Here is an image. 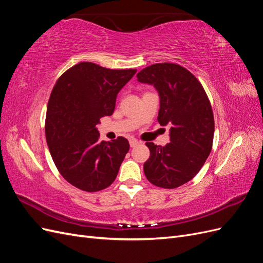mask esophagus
Instances as JSON below:
<instances>
[{"label": "esophagus", "mask_w": 263, "mask_h": 263, "mask_svg": "<svg viewBox=\"0 0 263 263\" xmlns=\"http://www.w3.org/2000/svg\"><path fill=\"white\" fill-rule=\"evenodd\" d=\"M138 144H139V141H138L137 139L132 138V139L129 140V145H130V147H136Z\"/></svg>", "instance_id": "esophagus-1"}]
</instances>
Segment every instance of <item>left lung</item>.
<instances>
[{
  "label": "left lung",
  "mask_w": 263,
  "mask_h": 263,
  "mask_svg": "<svg viewBox=\"0 0 263 263\" xmlns=\"http://www.w3.org/2000/svg\"><path fill=\"white\" fill-rule=\"evenodd\" d=\"M137 81L154 85L160 99L158 122L171 125L164 147L146 142L150 157L145 176L154 185L176 189L192 180L210 156L214 138L211 103L197 79L176 63L142 69Z\"/></svg>",
  "instance_id": "1"
}]
</instances>
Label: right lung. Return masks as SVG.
<instances>
[{
    "label": "right lung",
    "instance_id": "add662e5",
    "mask_svg": "<svg viewBox=\"0 0 263 263\" xmlns=\"http://www.w3.org/2000/svg\"><path fill=\"white\" fill-rule=\"evenodd\" d=\"M137 72L80 62L55 82L47 106L46 139L52 160L70 184L97 192L109 186L129 142L101 141L100 118L114 113L118 92Z\"/></svg>",
    "mask_w": 263,
    "mask_h": 263
}]
</instances>
